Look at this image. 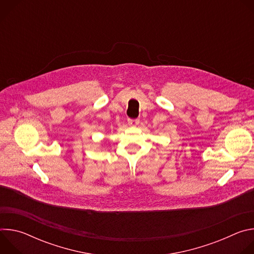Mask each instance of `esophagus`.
Returning <instances> with one entry per match:
<instances>
[{"instance_id": "1", "label": "esophagus", "mask_w": 254, "mask_h": 254, "mask_svg": "<svg viewBox=\"0 0 254 254\" xmlns=\"http://www.w3.org/2000/svg\"><path fill=\"white\" fill-rule=\"evenodd\" d=\"M127 123H128V125L129 126H131V127H135V126H137L138 124H139V121L138 120H128L127 121Z\"/></svg>"}]
</instances>
